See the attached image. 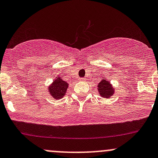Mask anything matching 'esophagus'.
I'll use <instances>...</instances> for the list:
<instances>
[{
    "label": "esophagus",
    "mask_w": 158,
    "mask_h": 158,
    "mask_svg": "<svg viewBox=\"0 0 158 158\" xmlns=\"http://www.w3.org/2000/svg\"><path fill=\"white\" fill-rule=\"evenodd\" d=\"M79 81H85V79H84V78H79Z\"/></svg>",
    "instance_id": "34e87169"
}]
</instances>
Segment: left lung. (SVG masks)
Wrapping results in <instances>:
<instances>
[{"mask_svg":"<svg viewBox=\"0 0 158 158\" xmlns=\"http://www.w3.org/2000/svg\"><path fill=\"white\" fill-rule=\"evenodd\" d=\"M97 87H98L97 89H98V93L101 95L102 98H109L114 95V89L113 88V85H111L109 81L104 78L98 84Z\"/></svg>","mask_w":158,"mask_h":158,"instance_id":"8db88e82","label":"left lung"}]
</instances>
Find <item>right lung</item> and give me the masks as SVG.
Here are the masks:
<instances>
[{
    "mask_svg": "<svg viewBox=\"0 0 158 158\" xmlns=\"http://www.w3.org/2000/svg\"><path fill=\"white\" fill-rule=\"evenodd\" d=\"M68 88H69V83L63 80V79L60 76H56L52 83L49 85L47 90L54 99L58 100L65 96Z\"/></svg>",
    "mask_w": 158,
    "mask_h": 158,
    "instance_id": "right-lung-1",
    "label": "right lung"
}]
</instances>
